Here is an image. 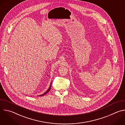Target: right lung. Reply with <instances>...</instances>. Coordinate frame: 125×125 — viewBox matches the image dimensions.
<instances>
[{
	"label": "right lung",
	"mask_w": 125,
	"mask_h": 125,
	"mask_svg": "<svg viewBox=\"0 0 125 125\" xmlns=\"http://www.w3.org/2000/svg\"><path fill=\"white\" fill-rule=\"evenodd\" d=\"M51 84H50V86H49V88L47 90V91L45 92V93H44L43 94H41V95H38L39 96H43V95H44L45 94H46L47 93H48V92L50 90V89H51Z\"/></svg>",
	"instance_id": "1"
}]
</instances>
